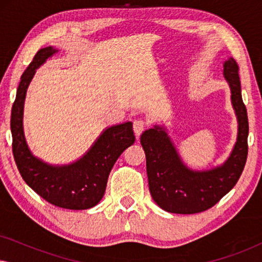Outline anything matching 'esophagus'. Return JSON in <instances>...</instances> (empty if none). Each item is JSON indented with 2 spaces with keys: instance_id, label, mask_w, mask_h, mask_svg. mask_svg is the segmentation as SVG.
Returning <instances> with one entry per match:
<instances>
[{
  "instance_id": "obj_1",
  "label": "esophagus",
  "mask_w": 262,
  "mask_h": 262,
  "mask_svg": "<svg viewBox=\"0 0 262 262\" xmlns=\"http://www.w3.org/2000/svg\"><path fill=\"white\" fill-rule=\"evenodd\" d=\"M145 127H146V123L144 120L137 119V120L134 121V131H135L136 136L141 135L142 132L145 130Z\"/></svg>"
}]
</instances>
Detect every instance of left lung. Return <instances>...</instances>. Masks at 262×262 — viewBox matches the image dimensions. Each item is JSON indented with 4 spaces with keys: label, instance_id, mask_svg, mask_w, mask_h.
<instances>
[{
    "label": "left lung",
    "instance_id": "1",
    "mask_svg": "<svg viewBox=\"0 0 262 262\" xmlns=\"http://www.w3.org/2000/svg\"><path fill=\"white\" fill-rule=\"evenodd\" d=\"M223 68L238 125L234 148L221 166L204 170L186 166L166 127L161 125H154L141 136L150 194L154 202L167 212L191 214L210 209L231 191L245 168L249 127L241 94L238 66L232 57H229Z\"/></svg>",
    "mask_w": 262,
    "mask_h": 262
}]
</instances>
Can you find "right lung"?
Returning <instances> with one entry per match:
<instances>
[{
    "label": "right lung",
    "instance_id": "obj_1",
    "mask_svg": "<svg viewBox=\"0 0 262 262\" xmlns=\"http://www.w3.org/2000/svg\"><path fill=\"white\" fill-rule=\"evenodd\" d=\"M57 52L53 46L39 50L21 76L10 118L13 155L25 182L46 202L63 209L85 210L102 199L111 169L136 138L132 123L126 121L105 128L91 149L73 163L50 164L32 154L24 132L27 88L38 68Z\"/></svg>",
    "mask_w": 262,
    "mask_h": 262
}]
</instances>
